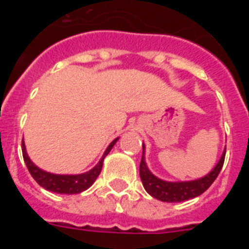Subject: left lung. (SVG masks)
Returning a JSON list of instances; mask_svg holds the SVG:
<instances>
[{
	"instance_id": "1",
	"label": "left lung",
	"mask_w": 249,
	"mask_h": 249,
	"mask_svg": "<svg viewBox=\"0 0 249 249\" xmlns=\"http://www.w3.org/2000/svg\"><path fill=\"white\" fill-rule=\"evenodd\" d=\"M224 156H226V149L221 160L214 168L204 177L196 179V181H187V182H167L163 179L156 177L152 175L148 169L144 160V146L143 152H142V160L140 164V177L141 181L143 183L144 190L155 198L160 199L162 202H183L187 199L198 197L199 195L210 188L211 184L214 182L217 176L221 172L222 167L224 163Z\"/></svg>"
}]
</instances>
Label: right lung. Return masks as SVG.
Segmentation results:
<instances>
[{
    "mask_svg": "<svg viewBox=\"0 0 249 249\" xmlns=\"http://www.w3.org/2000/svg\"><path fill=\"white\" fill-rule=\"evenodd\" d=\"M117 141L118 138L112 141L111 144L107 147L106 152L103 153L100 162L91 171L82 173V175H53V173L46 172L43 169L38 168L28 157L23 141H22V155H23V160H25V163L27 166L28 171H30L31 176L34 177V179L39 186L43 187L45 190L54 193L76 195V193H81L87 190V188H89L93 184V182L97 179V177L101 173V169H102L103 160H105L106 156L108 155L109 151H111L112 147L114 146V143Z\"/></svg>",
    "mask_w": 249,
    "mask_h": 249,
    "instance_id": "obj_1",
    "label": "right lung"
}]
</instances>
